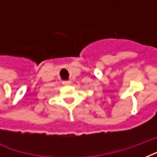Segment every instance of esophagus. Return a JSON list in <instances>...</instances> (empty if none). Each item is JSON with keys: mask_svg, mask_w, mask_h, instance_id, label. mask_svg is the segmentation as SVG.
<instances>
[{"mask_svg": "<svg viewBox=\"0 0 157 157\" xmlns=\"http://www.w3.org/2000/svg\"><path fill=\"white\" fill-rule=\"evenodd\" d=\"M62 83H63V85H65V86H70L71 82H63Z\"/></svg>", "mask_w": 157, "mask_h": 157, "instance_id": "obj_1", "label": "esophagus"}]
</instances>
